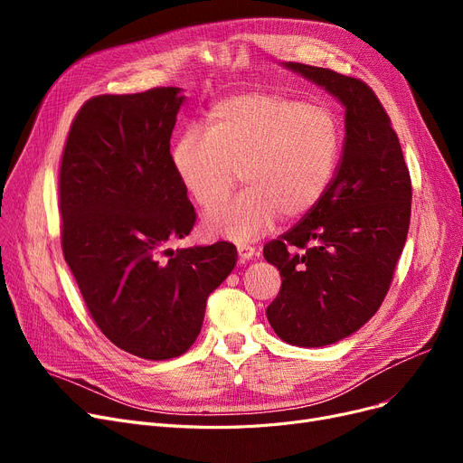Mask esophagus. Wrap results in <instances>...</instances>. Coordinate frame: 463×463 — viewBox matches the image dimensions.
<instances>
[{
    "instance_id": "1",
    "label": "esophagus",
    "mask_w": 463,
    "mask_h": 463,
    "mask_svg": "<svg viewBox=\"0 0 463 463\" xmlns=\"http://www.w3.org/2000/svg\"><path fill=\"white\" fill-rule=\"evenodd\" d=\"M236 251H238V259H240V262H246V260L253 259V255H255V248L246 246V244H238Z\"/></svg>"
}]
</instances>
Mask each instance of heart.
<instances>
[{"label": "heart", "mask_w": 463, "mask_h": 463, "mask_svg": "<svg viewBox=\"0 0 463 463\" xmlns=\"http://www.w3.org/2000/svg\"><path fill=\"white\" fill-rule=\"evenodd\" d=\"M342 154L337 118L321 105L270 91L225 97L204 114V135L189 129L170 150L175 176L194 206L221 203L235 173L247 191L210 210L203 231L232 241L255 240L279 215L304 217L326 194Z\"/></svg>", "instance_id": "heart-1"}]
</instances>
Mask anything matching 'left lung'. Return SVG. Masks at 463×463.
<instances>
[{
  "instance_id": "left-lung-1",
  "label": "left lung",
  "mask_w": 463,
  "mask_h": 463,
  "mask_svg": "<svg viewBox=\"0 0 463 463\" xmlns=\"http://www.w3.org/2000/svg\"><path fill=\"white\" fill-rule=\"evenodd\" d=\"M345 109V142L321 203L264 246L281 290L270 326L297 347H325L354 334L383 304L403 251L411 178L391 118L370 86L335 71L287 61Z\"/></svg>"
}]
</instances>
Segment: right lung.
I'll use <instances>...</instances> for the list:
<instances>
[{
  "label": "right lung",
  "instance_id": "right-lung-1",
  "mask_svg": "<svg viewBox=\"0 0 463 463\" xmlns=\"http://www.w3.org/2000/svg\"><path fill=\"white\" fill-rule=\"evenodd\" d=\"M182 88L99 95L72 121L60 170L61 248L95 325L146 360L184 354L236 266L229 241L170 250L194 208L170 165Z\"/></svg>",
  "mask_w": 463,
  "mask_h": 463
}]
</instances>
